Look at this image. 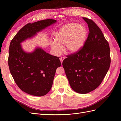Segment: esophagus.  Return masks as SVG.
Returning a JSON list of instances; mask_svg holds the SVG:
<instances>
[{
  "label": "esophagus",
  "mask_w": 121,
  "mask_h": 121,
  "mask_svg": "<svg viewBox=\"0 0 121 121\" xmlns=\"http://www.w3.org/2000/svg\"><path fill=\"white\" fill-rule=\"evenodd\" d=\"M65 57H64V56H61V57H60V61H61V64H62V62H63V60H64L65 59Z\"/></svg>",
  "instance_id": "obj_1"
}]
</instances>
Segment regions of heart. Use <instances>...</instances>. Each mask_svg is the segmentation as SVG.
<instances>
[{
    "label": "heart",
    "mask_w": 121,
    "mask_h": 121,
    "mask_svg": "<svg viewBox=\"0 0 121 121\" xmlns=\"http://www.w3.org/2000/svg\"><path fill=\"white\" fill-rule=\"evenodd\" d=\"M87 32L83 25L69 23L61 27L55 35V41L52 44L53 49L57 52L61 50V46L65 45V51L74 53L78 51L86 41Z\"/></svg>",
    "instance_id": "heart-1"
}]
</instances>
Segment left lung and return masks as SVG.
<instances>
[{"mask_svg":"<svg viewBox=\"0 0 121 121\" xmlns=\"http://www.w3.org/2000/svg\"><path fill=\"white\" fill-rule=\"evenodd\" d=\"M89 34L77 52L67 55L62 65L72 89L80 94L89 93L98 87L108 71L111 58L109 43L93 21L82 17Z\"/></svg>","mask_w":121,"mask_h":121,"instance_id":"1","label":"left lung"}]
</instances>
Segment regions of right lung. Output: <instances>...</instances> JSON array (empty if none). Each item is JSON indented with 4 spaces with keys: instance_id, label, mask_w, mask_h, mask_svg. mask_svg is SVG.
<instances>
[{
    "instance_id": "obj_1",
    "label": "right lung",
    "mask_w": 121,
    "mask_h": 121,
    "mask_svg": "<svg viewBox=\"0 0 121 121\" xmlns=\"http://www.w3.org/2000/svg\"><path fill=\"white\" fill-rule=\"evenodd\" d=\"M56 22L48 19L27 23L10 44L8 62L10 73L22 91L34 96H43L49 92L61 62L59 57L50 55L41 48H36L32 53L25 52L20 43Z\"/></svg>"
}]
</instances>
